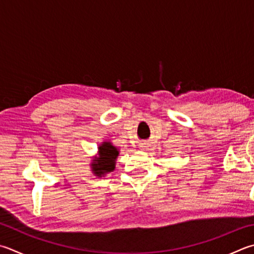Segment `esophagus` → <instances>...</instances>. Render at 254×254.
Masks as SVG:
<instances>
[{"instance_id": "1", "label": "esophagus", "mask_w": 254, "mask_h": 254, "mask_svg": "<svg viewBox=\"0 0 254 254\" xmlns=\"http://www.w3.org/2000/svg\"><path fill=\"white\" fill-rule=\"evenodd\" d=\"M140 146H141V147H142V149H143V150H144V149H145V147H146V146H145V145H143V144H142V145H140Z\"/></svg>"}]
</instances>
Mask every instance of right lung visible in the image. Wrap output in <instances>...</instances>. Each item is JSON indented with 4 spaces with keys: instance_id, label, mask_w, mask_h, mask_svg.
Returning <instances> with one entry per match:
<instances>
[{
    "instance_id": "1",
    "label": "right lung",
    "mask_w": 254,
    "mask_h": 254,
    "mask_svg": "<svg viewBox=\"0 0 254 254\" xmlns=\"http://www.w3.org/2000/svg\"><path fill=\"white\" fill-rule=\"evenodd\" d=\"M119 155V150L110 142H103L99 146V156L93 159L91 163L92 171L96 177H103L104 174L114 171L115 161Z\"/></svg>"
}]
</instances>
